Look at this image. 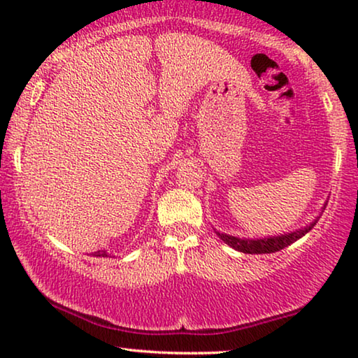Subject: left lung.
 Listing matches in <instances>:
<instances>
[{"label": "left lung", "mask_w": 358, "mask_h": 358, "mask_svg": "<svg viewBox=\"0 0 358 358\" xmlns=\"http://www.w3.org/2000/svg\"><path fill=\"white\" fill-rule=\"evenodd\" d=\"M327 205V203H326ZM326 208V207H324ZM320 218V217H317ZM317 223V220H315L310 227L296 229L293 233H287V234H280V236H268L264 239H241L236 236H229V234L224 233H217L220 239L231 246L233 249H236L239 252H246V254H271V252H277L280 249L290 246L292 243H295L296 239H300L301 236L310 231V229L315 227Z\"/></svg>", "instance_id": "obj_1"}]
</instances>
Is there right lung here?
Instances as JSON below:
<instances>
[{"instance_id":"1","label":"right lung","mask_w":358,"mask_h":358,"mask_svg":"<svg viewBox=\"0 0 358 358\" xmlns=\"http://www.w3.org/2000/svg\"><path fill=\"white\" fill-rule=\"evenodd\" d=\"M94 256H97V257H107V252L106 251H97V252H94Z\"/></svg>"}]
</instances>
